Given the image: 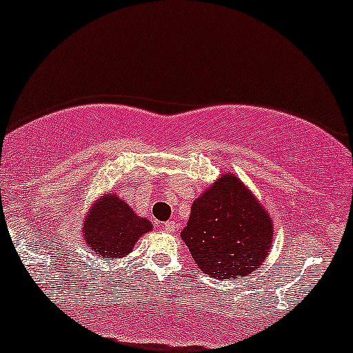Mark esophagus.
<instances>
[{
	"label": "esophagus",
	"mask_w": 353,
	"mask_h": 353,
	"mask_svg": "<svg viewBox=\"0 0 353 353\" xmlns=\"http://www.w3.org/2000/svg\"><path fill=\"white\" fill-rule=\"evenodd\" d=\"M164 230L168 231V233H177V230H179V226H177L176 221H168V223L164 224Z\"/></svg>",
	"instance_id": "esophagus-1"
}]
</instances>
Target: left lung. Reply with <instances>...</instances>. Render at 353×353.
<instances>
[{"instance_id": "1", "label": "left lung", "mask_w": 353, "mask_h": 353, "mask_svg": "<svg viewBox=\"0 0 353 353\" xmlns=\"http://www.w3.org/2000/svg\"><path fill=\"white\" fill-rule=\"evenodd\" d=\"M273 238L270 212L231 172L204 189L181 231L197 268L223 281L258 270L270 254Z\"/></svg>"}]
</instances>
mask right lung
I'll return each mask as SVG.
<instances>
[{
    "label": "right lung",
    "instance_id": "right-lung-1",
    "mask_svg": "<svg viewBox=\"0 0 353 353\" xmlns=\"http://www.w3.org/2000/svg\"><path fill=\"white\" fill-rule=\"evenodd\" d=\"M152 231V223L134 212L117 192L108 191L88 209L82 236L88 251L100 259L127 256L142 234Z\"/></svg>",
    "mask_w": 353,
    "mask_h": 353
}]
</instances>
